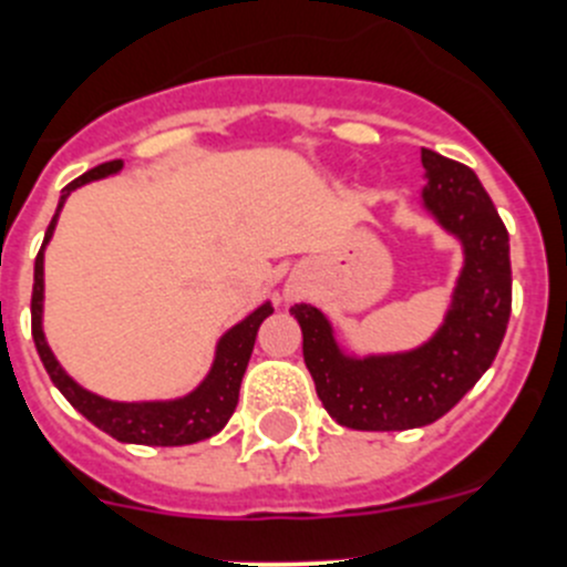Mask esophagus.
<instances>
[{
    "label": "esophagus",
    "instance_id": "34e87169",
    "mask_svg": "<svg viewBox=\"0 0 567 567\" xmlns=\"http://www.w3.org/2000/svg\"><path fill=\"white\" fill-rule=\"evenodd\" d=\"M301 293H305V282L296 277H290L288 282H285V299H299Z\"/></svg>",
    "mask_w": 567,
    "mask_h": 567
}]
</instances>
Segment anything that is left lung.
Listing matches in <instances>:
<instances>
[{
  "instance_id": "obj_1",
  "label": "left lung",
  "mask_w": 567,
  "mask_h": 567,
  "mask_svg": "<svg viewBox=\"0 0 567 567\" xmlns=\"http://www.w3.org/2000/svg\"><path fill=\"white\" fill-rule=\"evenodd\" d=\"M422 167L420 208L463 255L442 326L409 351L357 353L318 307H290L323 409L353 431H409L447 414L491 368L511 320V238L483 183L433 151H422Z\"/></svg>"
}]
</instances>
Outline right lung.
Segmentation results:
<instances>
[{
    "mask_svg": "<svg viewBox=\"0 0 567 567\" xmlns=\"http://www.w3.org/2000/svg\"><path fill=\"white\" fill-rule=\"evenodd\" d=\"M123 169V162H106L101 167L90 169L73 183H68L60 194L51 225L45 230L43 247L35 257V285H32V340L40 353L45 373L54 381V386L65 394L68 403L87 416L95 427L109 433L112 439L125 444H147V447H181V444H194L210 439L227 425L238 405V390H241V379L247 373V364L255 348L257 329L260 323L274 312L271 301H262L257 310H251L247 318L238 320L236 326L225 331L216 340L214 362L205 379L194 386L192 392L181 394V398L169 400H109L104 394H95L84 390L60 362H56L54 351L49 348L43 334V299H45V282H43V257L49 247L54 227L60 221V210L65 208V199L71 192L82 188L84 183L101 181V177L117 175Z\"/></svg>",
    "mask_w": 567,
    "mask_h": 567,
    "instance_id": "1",
    "label": "right lung"
}]
</instances>
